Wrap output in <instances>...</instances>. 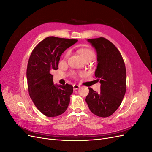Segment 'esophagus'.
Returning <instances> with one entry per match:
<instances>
[{
	"label": "esophagus",
	"mask_w": 152,
	"mask_h": 152,
	"mask_svg": "<svg viewBox=\"0 0 152 152\" xmlns=\"http://www.w3.org/2000/svg\"><path fill=\"white\" fill-rule=\"evenodd\" d=\"M73 90H77V89H78L80 87V86H79V85H73Z\"/></svg>",
	"instance_id": "34e87169"
}]
</instances>
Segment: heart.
<instances>
[{
	"mask_svg": "<svg viewBox=\"0 0 152 152\" xmlns=\"http://www.w3.org/2000/svg\"><path fill=\"white\" fill-rule=\"evenodd\" d=\"M78 53H79L81 56L83 58V59H84L85 61L88 60V59L94 58L95 56V54L94 52L93 51V50L89 49V48H80L79 49H78ZM71 54V51L70 50H67L65 54V59H68L69 57H70ZM80 75L84 76L86 75V72H82L79 73Z\"/></svg>",
	"mask_w": 152,
	"mask_h": 152,
	"instance_id": "obj_1",
	"label": "heart"
}]
</instances>
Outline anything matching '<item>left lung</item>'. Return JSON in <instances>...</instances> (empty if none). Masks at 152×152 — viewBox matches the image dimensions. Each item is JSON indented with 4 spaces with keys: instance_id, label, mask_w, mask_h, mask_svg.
Returning a JSON list of instances; mask_svg holds the SVG:
<instances>
[{
    "instance_id": "8db88e82",
    "label": "left lung",
    "mask_w": 152,
    "mask_h": 152,
    "mask_svg": "<svg viewBox=\"0 0 152 152\" xmlns=\"http://www.w3.org/2000/svg\"><path fill=\"white\" fill-rule=\"evenodd\" d=\"M97 53L98 66L95 77L101 84L100 93L88 87L86 102L92 113L108 117L116 111L126 91V70L121 53L104 37L87 39Z\"/></svg>"
}]
</instances>
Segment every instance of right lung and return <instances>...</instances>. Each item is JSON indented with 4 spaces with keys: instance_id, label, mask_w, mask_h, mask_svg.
<instances>
[{
    "instance_id": "obj_1",
    "label": "right lung",
    "mask_w": 152,
    "mask_h": 152,
    "mask_svg": "<svg viewBox=\"0 0 152 152\" xmlns=\"http://www.w3.org/2000/svg\"><path fill=\"white\" fill-rule=\"evenodd\" d=\"M77 41L48 37L32 50L26 70L28 93L35 107L45 116L61 115L70 103L73 86L54 85L50 72L58 70L62 53Z\"/></svg>"
}]
</instances>
